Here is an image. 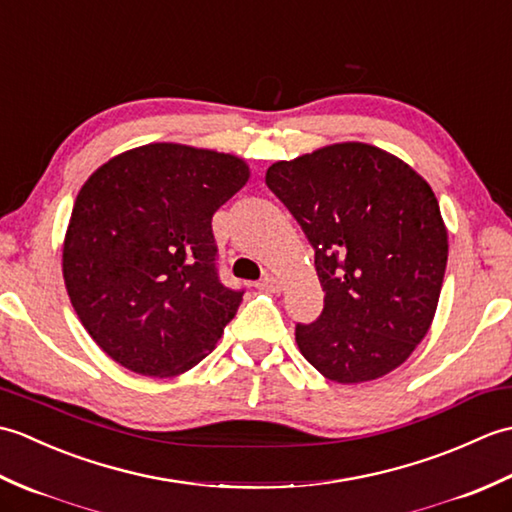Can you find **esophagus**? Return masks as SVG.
I'll return each mask as SVG.
<instances>
[{"label":"esophagus","mask_w":512,"mask_h":512,"mask_svg":"<svg viewBox=\"0 0 512 512\" xmlns=\"http://www.w3.org/2000/svg\"><path fill=\"white\" fill-rule=\"evenodd\" d=\"M259 290H268V292H279L281 290V281L273 275H266L262 281H257L255 284Z\"/></svg>","instance_id":"obj_1"}]
</instances>
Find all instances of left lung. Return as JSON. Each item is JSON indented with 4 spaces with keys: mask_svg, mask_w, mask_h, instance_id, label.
I'll return each instance as SVG.
<instances>
[{
    "mask_svg": "<svg viewBox=\"0 0 512 512\" xmlns=\"http://www.w3.org/2000/svg\"><path fill=\"white\" fill-rule=\"evenodd\" d=\"M266 184L310 239L325 292L321 317L295 330L301 354L341 385L394 372L436 317L449 257L436 193L367 143L279 160Z\"/></svg>",
    "mask_w": 512,
    "mask_h": 512,
    "instance_id": "obj_1",
    "label": "left lung"
}]
</instances>
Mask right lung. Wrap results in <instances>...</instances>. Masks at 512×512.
Instances as JSON below:
<instances>
[{
  "instance_id": "obj_1",
  "label": "right lung",
  "mask_w": 512,
  "mask_h": 512,
  "mask_svg": "<svg viewBox=\"0 0 512 512\" xmlns=\"http://www.w3.org/2000/svg\"><path fill=\"white\" fill-rule=\"evenodd\" d=\"M248 178L237 156L151 143L85 180L63 279L83 328L118 365L171 378L213 352L244 292L217 277L211 220Z\"/></svg>"
}]
</instances>
